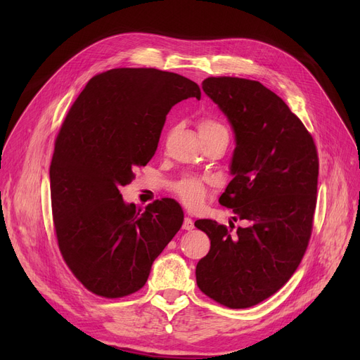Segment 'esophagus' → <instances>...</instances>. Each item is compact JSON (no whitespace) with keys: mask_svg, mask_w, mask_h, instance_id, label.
Segmentation results:
<instances>
[{"mask_svg":"<svg viewBox=\"0 0 360 360\" xmlns=\"http://www.w3.org/2000/svg\"><path fill=\"white\" fill-rule=\"evenodd\" d=\"M182 229H184V231H193V229H194V221H193V219L185 217L184 224H182Z\"/></svg>","mask_w":360,"mask_h":360,"instance_id":"obj_1","label":"esophagus"}]
</instances>
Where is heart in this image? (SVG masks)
<instances>
[{"label":"heart","mask_w":360,"mask_h":360,"mask_svg":"<svg viewBox=\"0 0 360 360\" xmlns=\"http://www.w3.org/2000/svg\"><path fill=\"white\" fill-rule=\"evenodd\" d=\"M220 129H226L221 124L204 118L200 121L198 124V131L200 134L202 132H213V131H220ZM175 193L178 194V197L182 200V202L191 209H195V207L201 205V202L204 201L205 195H207V188L205 185L193 176H188L181 179L176 185H175Z\"/></svg>","instance_id":"heart-1"}]
</instances>
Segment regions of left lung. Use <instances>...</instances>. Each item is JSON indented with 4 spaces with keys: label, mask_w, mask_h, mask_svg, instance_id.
I'll use <instances>...</instances> for the list:
<instances>
[{
    "label": "left lung",
    "mask_w": 360,
    "mask_h": 360,
    "mask_svg": "<svg viewBox=\"0 0 360 360\" xmlns=\"http://www.w3.org/2000/svg\"><path fill=\"white\" fill-rule=\"evenodd\" d=\"M202 90L229 120L236 147L233 176L219 202L245 219L231 232L216 220L195 228L212 240L197 264L200 290L232 309L254 307L292 277L304 257L316 205L318 155L312 136L259 82L209 77Z\"/></svg>",
    "instance_id": "8db88e82"
}]
</instances>
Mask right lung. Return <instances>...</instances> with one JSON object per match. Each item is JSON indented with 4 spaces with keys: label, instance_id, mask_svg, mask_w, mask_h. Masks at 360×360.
I'll list each match as a JSON object with an SVG mask.
<instances>
[{
    "label": "right lung",
    "instance_id": "obj_1",
    "mask_svg": "<svg viewBox=\"0 0 360 360\" xmlns=\"http://www.w3.org/2000/svg\"><path fill=\"white\" fill-rule=\"evenodd\" d=\"M188 98L200 101V87L179 74L113 68L89 80L60 129L49 167L55 233L68 269L94 295L140 290L181 229L175 200L143 210L120 188L155 156L167 112Z\"/></svg>",
    "mask_w": 360,
    "mask_h": 360
}]
</instances>
